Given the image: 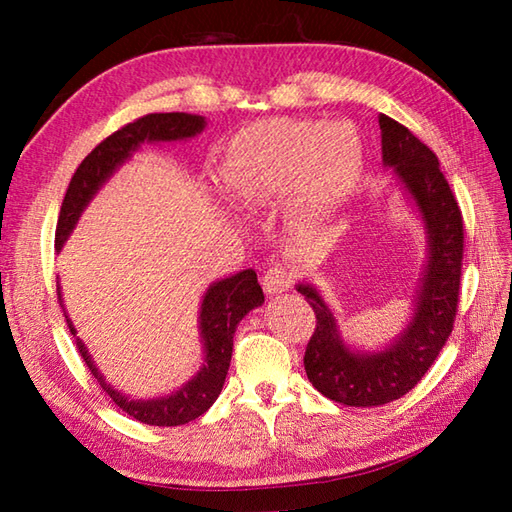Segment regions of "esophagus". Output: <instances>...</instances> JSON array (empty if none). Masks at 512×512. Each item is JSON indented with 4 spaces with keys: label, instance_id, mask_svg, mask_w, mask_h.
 Segmentation results:
<instances>
[{
    "label": "esophagus",
    "instance_id": "1",
    "mask_svg": "<svg viewBox=\"0 0 512 512\" xmlns=\"http://www.w3.org/2000/svg\"><path fill=\"white\" fill-rule=\"evenodd\" d=\"M292 281H295V273L286 266H275L268 268L262 277V286L268 295H279V292H286L292 288Z\"/></svg>",
    "mask_w": 512,
    "mask_h": 512
}]
</instances>
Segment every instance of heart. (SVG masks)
Masks as SVG:
<instances>
[{
    "instance_id": "obj_1",
    "label": "heart",
    "mask_w": 512,
    "mask_h": 512,
    "mask_svg": "<svg viewBox=\"0 0 512 512\" xmlns=\"http://www.w3.org/2000/svg\"><path fill=\"white\" fill-rule=\"evenodd\" d=\"M361 171L363 147L352 125L268 118L228 140L217 182L246 206L292 195L301 213L319 217L352 193Z\"/></svg>"
}]
</instances>
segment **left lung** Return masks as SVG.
I'll use <instances>...</instances> for the list:
<instances>
[{
  "instance_id": "1",
  "label": "left lung",
  "mask_w": 512,
  "mask_h": 512,
  "mask_svg": "<svg viewBox=\"0 0 512 512\" xmlns=\"http://www.w3.org/2000/svg\"><path fill=\"white\" fill-rule=\"evenodd\" d=\"M383 165L396 173L427 235V262L413 295L411 319L383 350H354L345 343L334 312L312 284H297L308 299L317 328L303 365L314 389L347 407H378L416 387L436 361L458 312L464 224L458 200L433 151L405 125L378 116Z\"/></svg>"
}]
</instances>
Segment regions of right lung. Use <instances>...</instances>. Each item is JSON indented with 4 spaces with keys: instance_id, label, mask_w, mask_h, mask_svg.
<instances>
[{
    "instance_id": "add662e5",
    "label": "right lung",
    "mask_w": 512,
    "mask_h": 512,
    "mask_svg": "<svg viewBox=\"0 0 512 512\" xmlns=\"http://www.w3.org/2000/svg\"><path fill=\"white\" fill-rule=\"evenodd\" d=\"M206 118L198 114L169 112V114H147L138 121L118 129L112 136H107L101 145L92 149V154L74 171L70 187L65 191L61 204L57 233H54V248L61 250L63 244L79 224L85 206L92 202L103 184L110 180L116 169L132 158L134 151L145 143H176V140H189L204 132ZM57 295L61 299V284H57ZM264 303L262 286L257 284V273L253 268L239 270L206 288L200 306V339L204 350V361L198 374L191 376L187 383L171 391L167 396L158 398H129L123 391H118L107 383L101 369L96 367L92 354L85 343L76 336V328L68 312L63 310L70 332L76 336V347L83 356L85 365L90 367L94 378L99 380L103 391L110 396L127 416L138 422L151 424V427H178L187 424L209 409L220 396L224 380L228 374L233 356V334L250 310L259 308Z\"/></svg>"
}]
</instances>
